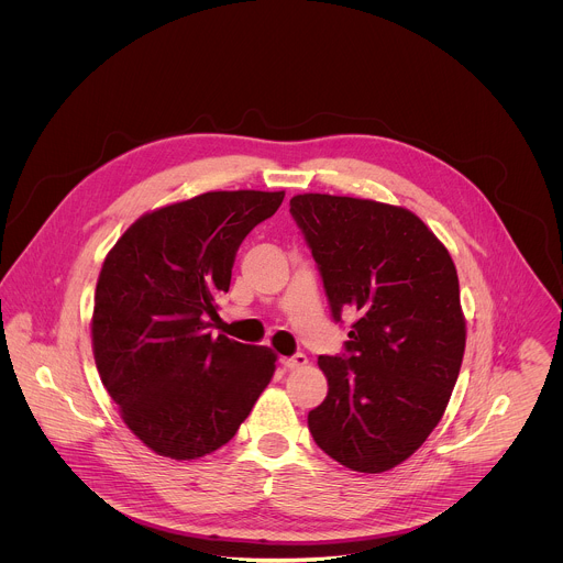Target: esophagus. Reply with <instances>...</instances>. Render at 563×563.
<instances>
[{
	"label": "esophagus",
	"instance_id": "obj_1",
	"mask_svg": "<svg viewBox=\"0 0 563 563\" xmlns=\"http://www.w3.org/2000/svg\"><path fill=\"white\" fill-rule=\"evenodd\" d=\"M282 364L288 371H297V368H303L308 364V357H306V353H295L290 357H282Z\"/></svg>",
	"mask_w": 563,
	"mask_h": 563
}]
</instances>
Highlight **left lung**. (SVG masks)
<instances>
[{
  "label": "left lung",
  "mask_w": 563,
  "mask_h": 563,
  "mask_svg": "<svg viewBox=\"0 0 563 563\" xmlns=\"http://www.w3.org/2000/svg\"><path fill=\"white\" fill-rule=\"evenodd\" d=\"M290 214L333 321L355 317L344 353L319 357L329 393L308 413L310 433L342 466L386 473L435 429L462 368L455 264L405 208L310 192L290 199Z\"/></svg>",
  "instance_id": "left-lung-1"
}]
</instances>
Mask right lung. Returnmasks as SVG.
I'll list each match as a JSON object with an SVG mask.
<instances>
[{
  "label": "right lung",
  "instance_id": "add662e5",
  "mask_svg": "<svg viewBox=\"0 0 563 563\" xmlns=\"http://www.w3.org/2000/svg\"><path fill=\"white\" fill-rule=\"evenodd\" d=\"M284 192L219 190L141 217L103 260L92 310L99 377L132 433L170 460L228 444L275 353L212 338L236 251Z\"/></svg>",
  "mask_w": 563,
  "mask_h": 563
}]
</instances>
